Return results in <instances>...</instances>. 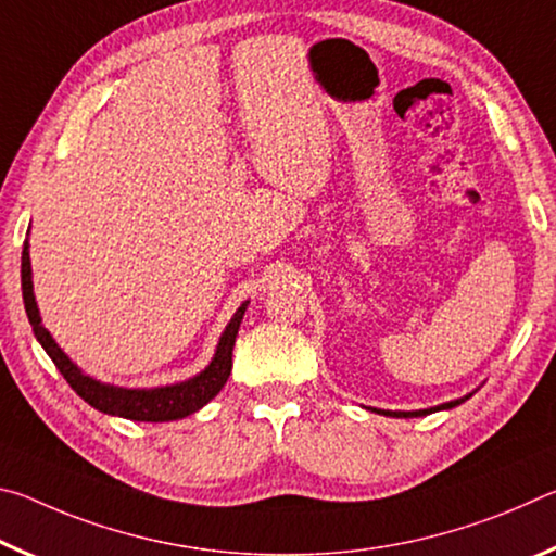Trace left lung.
<instances>
[{
    "instance_id": "obj_1",
    "label": "left lung",
    "mask_w": 556,
    "mask_h": 556,
    "mask_svg": "<svg viewBox=\"0 0 556 556\" xmlns=\"http://www.w3.org/2000/svg\"><path fill=\"white\" fill-rule=\"evenodd\" d=\"M470 394L473 392H468V394H464V397H458V400H451V402H444V404H437V407H429V409H414V412H390V409H375V407H370L372 412H378V414H384V417H397V419H412V417H427V414H431V412H441V409H454V407H458L460 402H466Z\"/></svg>"
}]
</instances>
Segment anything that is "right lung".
I'll list each match as a JSON object with an SVG mask.
<instances>
[{"mask_svg":"<svg viewBox=\"0 0 556 556\" xmlns=\"http://www.w3.org/2000/svg\"><path fill=\"white\" fill-rule=\"evenodd\" d=\"M22 296L24 308L29 316V324L34 328L36 341L49 353L55 368L68 380L71 388L86 400L90 407H96L102 414L110 417H122L131 421H176L184 419L188 414L203 409L215 394L223 390V384L228 382L232 370V345L238 338L242 316L248 312L250 301H242L238 312L225 326L220 333V341L215 345V353L211 363L205 368L188 378L184 382L162 384V388H119V384L100 382L90 375L83 372L68 355L63 353V348L53 341L49 328L41 324L39 306H36L34 296V279H31V257H29V240H24L22 250Z\"/></svg>","mask_w":556,"mask_h":556,"instance_id":"obj_1","label":"right lung"}]
</instances>
